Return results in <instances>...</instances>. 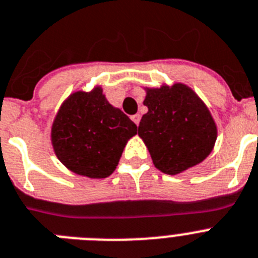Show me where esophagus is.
I'll list each match as a JSON object with an SVG mask.
<instances>
[{
	"label": "esophagus",
	"instance_id": "esophagus-1",
	"mask_svg": "<svg viewBox=\"0 0 258 258\" xmlns=\"http://www.w3.org/2000/svg\"><path fill=\"white\" fill-rule=\"evenodd\" d=\"M132 120H133L134 124H136L138 126V125H140V121H141V116L138 113L137 114H133V116H132Z\"/></svg>",
	"mask_w": 258,
	"mask_h": 258
}]
</instances>
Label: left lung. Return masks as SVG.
<instances>
[{
    "label": "left lung",
    "mask_w": 258,
    "mask_h": 258,
    "mask_svg": "<svg viewBox=\"0 0 258 258\" xmlns=\"http://www.w3.org/2000/svg\"><path fill=\"white\" fill-rule=\"evenodd\" d=\"M138 134L158 169L168 175L196 166L211 153L217 125L208 107L188 86L147 89Z\"/></svg>",
    "instance_id": "8db88e82"
}]
</instances>
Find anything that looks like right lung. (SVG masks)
<instances>
[{"label": "right lung", "mask_w": 258, "mask_h": 258, "mask_svg": "<svg viewBox=\"0 0 258 258\" xmlns=\"http://www.w3.org/2000/svg\"><path fill=\"white\" fill-rule=\"evenodd\" d=\"M137 125L112 107L100 87L66 99L52 125V145L63 166L78 175L104 179L114 171Z\"/></svg>", "instance_id": "obj_1"}]
</instances>
